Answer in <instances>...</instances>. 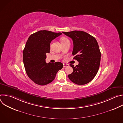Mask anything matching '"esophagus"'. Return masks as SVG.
Listing matches in <instances>:
<instances>
[{"label": "esophagus", "mask_w": 123, "mask_h": 123, "mask_svg": "<svg viewBox=\"0 0 123 123\" xmlns=\"http://www.w3.org/2000/svg\"><path fill=\"white\" fill-rule=\"evenodd\" d=\"M69 65L68 64H63V67H68V66Z\"/></svg>", "instance_id": "1"}]
</instances>
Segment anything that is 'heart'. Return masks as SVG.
Here are the masks:
<instances>
[{"mask_svg": "<svg viewBox=\"0 0 123 123\" xmlns=\"http://www.w3.org/2000/svg\"><path fill=\"white\" fill-rule=\"evenodd\" d=\"M61 43H63L64 42H65V41H68V39L65 37H62L61 39Z\"/></svg>", "mask_w": 123, "mask_h": 123, "instance_id": "obj_1", "label": "heart"}]
</instances>
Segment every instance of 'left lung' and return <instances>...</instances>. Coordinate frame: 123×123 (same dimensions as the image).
I'll return each instance as SVG.
<instances>
[{
	"label": "left lung",
	"mask_w": 123,
	"mask_h": 123,
	"mask_svg": "<svg viewBox=\"0 0 123 123\" xmlns=\"http://www.w3.org/2000/svg\"><path fill=\"white\" fill-rule=\"evenodd\" d=\"M73 41V55L79 64L74 67L73 72L68 75L74 83L82 85L91 82L96 75L100 66L101 52L96 39L83 31H74L62 32Z\"/></svg>",
	"instance_id": "obj_1"
}]
</instances>
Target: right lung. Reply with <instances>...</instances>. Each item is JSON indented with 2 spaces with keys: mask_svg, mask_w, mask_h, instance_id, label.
<instances>
[{
  "mask_svg": "<svg viewBox=\"0 0 123 123\" xmlns=\"http://www.w3.org/2000/svg\"><path fill=\"white\" fill-rule=\"evenodd\" d=\"M61 32L39 31L29 37L23 52V59L28 77L36 84L44 86L53 81L63 64L46 62V53H49L51 41L62 34Z\"/></svg>",
  "mask_w": 123,
  "mask_h": 123,
  "instance_id": "right-lung-1",
  "label": "right lung"
}]
</instances>
